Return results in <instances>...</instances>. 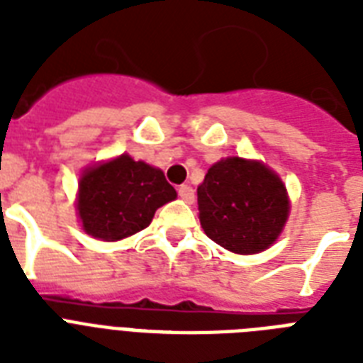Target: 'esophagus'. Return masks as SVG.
I'll return each instance as SVG.
<instances>
[{"label":"esophagus","instance_id":"34e87169","mask_svg":"<svg viewBox=\"0 0 363 363\" xmlns=\"http://www.w3.org/2000/svg\"><path fill=\"white\" fill-rule=\"evenodd\" d=\"M179 196H181L184 201H188V203H190V201L194 199L192 186H188V184H181V186H179Z\"/></svg>","mask_w":363,"mask_h":363}]
</instances>
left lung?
Wrapping results in <instances>:
<instances>
[{
  "label": "left lung",
  "instance_id": "obj_1",
  "mask_svg": "<svg viewBox=\"0 0 363 363\" xmlns=\"http://www.w3.org/2000/svg\"><path fill=\"white\" fill-rule=\"evenodd\" d=\"M199 222L209 239L238 254L264 250L288 218L282 181L259 162H216L198 188Z\"/></svg>",
  "mask_w": 363,
  "mask_h": 363
}]
</instances>
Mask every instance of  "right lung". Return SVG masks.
Returning <instances> with one entry per match:
<instances>
[{"instance_id": "obj_1", "label": "right lung", "mask_w": 363, "mask_h": 363, "mask_svg": "<svg viewBox=\"0 0 363 363\" xmlns=\"http://www.w3.org/2000/svg\"><path fill=\"white\" fill-rule=\"evenodd\" d=\"M175 198L162 171L122 154L82 175L77 209L90 235L118 241L145 230L156 209Z\"/></svg>"}]
</instances>
